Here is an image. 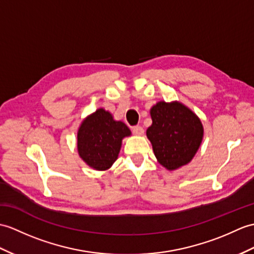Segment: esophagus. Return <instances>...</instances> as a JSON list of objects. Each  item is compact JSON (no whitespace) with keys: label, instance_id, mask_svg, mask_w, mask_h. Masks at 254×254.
<instances>
[{"label":"esophagus","instance_id":"34e87169","mask_svg":"<svg viewBox=\"0 0 254 254\" xmlns=\"http://www.w3.org/2000/svg\"><path fill=\"white\" fill-rule=\"evenodd\" d=\"M132 132L135 134V135H143L144 134V128L139 127V126H136V127H132Z\"/></svg>","mask_w":254,"mask_h":254}]
</instances>
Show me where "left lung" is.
I'll return each mask as SVG.
<instances>
[{"mask_svg":"<svg viewBox=\"0 0 254 254\" xmlns=\"http://www.w3.org/2000/svg\"><path fill=\"white\" fill-rule=\"evenodd\" d=\"M150 116L152 125L146 135L158 162L170 171L190 163L203 137L199 118L179 102H159L152 106Z\"/></svg>","mask_w":254,"mask_h":254,"instance_id":"left-lung-1","label":"left lung"}]
</instances>
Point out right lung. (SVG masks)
<instances>
[{"label": "right lung", "instance_id": "right-lung-1", "mask_svg": "<svg viewBox=\"0 0 254 254\" xmlns=\"http://www.w3.org/2000/svg\"><path fill=\"white\" fill-rule=\"evenodd\" d=\"M131 131L122 121L114 120L109 111L97 109L82 121L78 129V151L87 166L105 171L117 160L122 139Z\"/></svg>", "mask_w": 254, "mask_h": 254}]
</instances>
